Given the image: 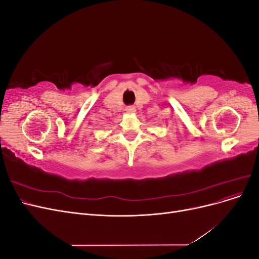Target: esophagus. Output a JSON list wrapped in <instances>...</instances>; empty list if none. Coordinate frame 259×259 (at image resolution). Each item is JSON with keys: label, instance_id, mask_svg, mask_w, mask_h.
<instances>
[{"label": "esophagus", "instance_id": "1", "mask_svg": "<svg viewBox=\"0 0 259 259\" xmlns=\"http://www.w3.org/2000/svg\"><path fill=\"white\" fill-rule=\"evenodd\" d=\"M125 111H126V113H128V114H133V113L136 112V109H135V107L128 106V107L125 108Z\"/></svg>", "mask_w": 259, "mask_h": 259}]
</instances>
